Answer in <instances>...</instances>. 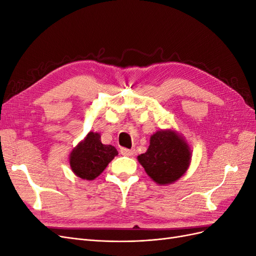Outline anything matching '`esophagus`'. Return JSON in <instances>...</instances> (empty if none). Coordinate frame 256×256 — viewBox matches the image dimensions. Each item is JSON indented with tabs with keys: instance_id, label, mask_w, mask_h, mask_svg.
I'll return each mask as SVG.
<instances>
[{
	"instance_id": "1",
	"label": "esophagus",
	"mask_w": 256,
	"mask_h": 256,
	"mask_svg": "<svg viewBox=\"0 0 256 256\" xmlns=\"http://www.w3.org/2000/svg\"><path fill=\"white\" fill-rule=\"evenodd\" d=\"M120 154H124V156H132L134 154V150H129V148H125V147H122Z\"/></svg>"
}]
</instances>
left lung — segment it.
I'll return each instance as SVG.
<instances>
[{"label": "left lung", "instance_id": "8db88e82", "mask_svg": "<svg viewBox=\"0 0 256 256\" xmlns=\"http://www.w3.org/2000/svg\"><path fill=\"white\" fill-rule=\"evenodd\" d=\"M191 152L187 143L174 131H158L150 138L146 152L138 160L154 182L168 184L176 182L187 171Z\"/></svg>", "mask_w": 256, "mask_h": 256}]
</instances>
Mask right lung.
<instances>
[{"instance_id": "obj_1", "label": "right lung", "mask_w": 256, "mask_h": 256, "mask_svg": "<svg viewBox=\"0 0 256 256\" xmlns=\"http://www.w3.org/2000/svg\"><path fill=\"white\" fill-rule=\"evenodd\" d=\"M116 154L118 150L114 146L102 143L99 134L90 132L72 150L69 162L76 176L92 180L104 172Z\"/></svg>"}]
</instances>
